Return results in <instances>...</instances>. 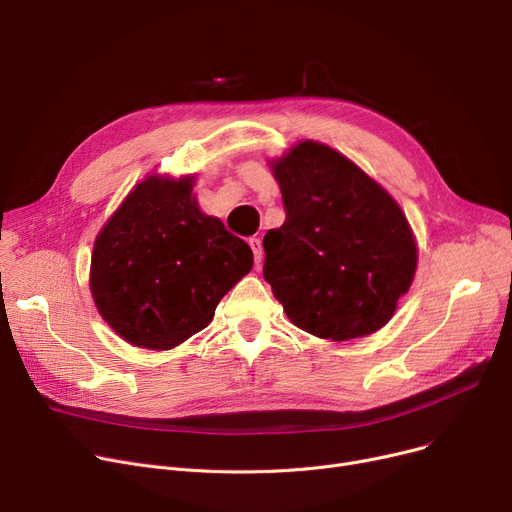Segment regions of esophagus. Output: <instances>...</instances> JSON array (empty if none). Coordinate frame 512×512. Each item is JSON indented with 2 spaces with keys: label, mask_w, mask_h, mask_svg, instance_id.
I'll list each match as a JSON object with an SVG mask.
<instances>
[{
  "label": "esophagus",
  "mask_w": 512,
  "mask_h": 512,
  "mask_svg": "<svg viewBox=\"0 0 512 512\" xmlns=\"http://www.w3.org/2000/svg\"><path fill=\"white\" fill-rule=\"evenodd\" d=\"M249 245H251V249H253L255 263L259 265L261 259H263V245H261V240H259V238H249Z\"/></svg>",
  "instance_id": "34e87169"
}]
</instances>
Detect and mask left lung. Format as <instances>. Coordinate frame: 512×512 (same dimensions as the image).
Returning a JSON list of instances; mask_svg holds the SVG:
<instances>
[{
  "label": "left lung",
  "instance_id": "8db88e82",
  "mask_svg": "<svg viewBox=\"0 0 512 512\" xmlns=\"http://www.w3.org/2000/svg\"><path fill=\"white\" fill-rule=\"evenodd\" d=\"M274 174L286 220L263 238V278L292 324L336 342L386 326L417 267L405 213L353 161L313 141Z\"/></svg>",
  "mask_w": 512,
  "mask_h": 512
}]
</instances>
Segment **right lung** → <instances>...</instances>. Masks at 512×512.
Wrapping results in <instances>:
<instances>
[{"instance_id": "add662e5", "label": "right lung", "mask_w": 512, "mask_h": 512, "mask_svg": "<svg viewBox=\"0 0 512 512\" xmlns=\"http://www.w3.org/2000/svg\"><path fill=\"white\" fill-rule=\"evenodd\" d=\"M191 191L193 178H147L95 240V305L130 344L168 351L201 332L253 267L247 242L205 215Z\"/></svg>"}]
</instances>
